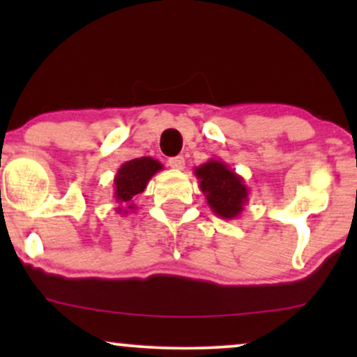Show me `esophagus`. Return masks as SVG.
Instances as JSON below:
<instances>
[{"label": "esophagus", "mask_w": 357, "mask_h": 357, "mask_svg": "<svg viewBox=\"0 0 357 357\" xmlns=\"http://www.w3.org/2000/svg\"><path fill=\"white\" fill-rule=\"evenodd\" d=\"M167 162H169V166L176 171L184 169V158H183V155H176V158H171Z\"/></svg>", "instance_id": "esophagus-1"}]
</instances>
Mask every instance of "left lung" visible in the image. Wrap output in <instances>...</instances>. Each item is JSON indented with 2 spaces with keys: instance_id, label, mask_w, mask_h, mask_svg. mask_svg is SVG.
<instances>
[{
  "instance_id": "obj_1",
  "label": "left lung",
  "mask_w": 357,
  "mask_h": 357,
  "mask_svg": "<svg viewBox=\"0 0 357 357\" xmlns=\"http://www.w3.org/2000/svg\"><path fill=\"white\" fill-rule=\"evenodd\" d=\"M199 190L206 196L208 206L221 220H235L248 203L250 190L243 178L220 159H210L195 167Z\"/></svg>"
}]
</instances>
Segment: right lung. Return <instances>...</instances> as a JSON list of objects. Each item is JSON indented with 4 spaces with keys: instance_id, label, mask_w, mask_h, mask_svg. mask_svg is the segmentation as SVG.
<instances>
[{
    "instance_id": "1",
    "label": "right lung",
    "mask_w": 357,
    "mask_h": 357,
    "mask_svg": "<svg viewBox=\"0 0 357 357\" xmlns=\"http://www.w3.org/2000/svg\"><path fill=\"white\" fill-rule=\"evenodd\" d=\"M161 169V162L149 155L130 159L119 167L114 178V198L119 203V215H127L130 210H136L132 199L146 190L149 179Z\"/></svg>"
}]
</instances>
